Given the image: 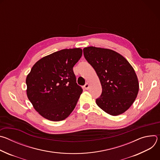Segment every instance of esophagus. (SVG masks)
<instances>
[{
	"instance_id": "obj_1",
	"label": "esophagus",
	"mask_w": 160,
	"mask_h": 160,
	"mask_svg": "<svg viewBox=\"0 0 160 160\" xmlns=\"http://www.w3.org/2000/svg\"><path fill=\"white\" fill-rule=\"evenodd\" d=\"M84 88H85V89L88 90V88H89V84H88V83H86L85 84V85H84Z\"/></svg>"
}]
</instances>
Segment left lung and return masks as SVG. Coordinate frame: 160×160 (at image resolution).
<instances>
[{
	"label": "left lung",
	"instance_id": "left-lung-1",
	"mask_svg": "<svg viewBox=\"0 0 160 160\" xmlns=\"http://www.w3.org/2000/svg\"><path fill=\"white\" fill-rule=\"evenodd\" d=\"M83 55L95 70L102 86L96 104L112 116L125 112L138 96V77L128 61L119 53L108 49L88 47Z\"/></svg>",
	"mask_w": 160,
	"mask_h": 160
}]
</instances>
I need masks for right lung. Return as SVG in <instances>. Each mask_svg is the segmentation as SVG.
Returning <instances> with one entry per match:
<instances>
[{
    "mask_svg": "<svg viewBox=\"0 0 160 160\" xmlns=\"http://www.w3.org/2000/svg\"><path fill=\"white\" fill-rule=\"evenodd\" d=\"M82 55L80 48L62 49L38 60L27 75V94L43 118L58 122L75 109L82 93L73 68Z\"/></svg>",
    "mask_w": 160,
    "mask_h": 160,
    "instance_id": "1",
    "label": "right lung"
}]
</instances>
